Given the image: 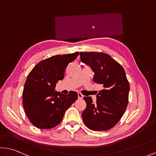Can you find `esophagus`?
Here are the masks:
<instances>
[{
  "label": "esophagus",
  "mask_w": 156,
  "mask_h": 156,
  "mask_svg": "<svg viewBox=\"0 0 156 156\" xmlns=\"http://www.w3.org/2000/svg\"><path fill=\"white\" fill-rule=\"evenodd\" d=\"M83 95L81 93H78V99H82V98H83Z\"/></svg>",
  "instance_id": "1"
}]
</instances>
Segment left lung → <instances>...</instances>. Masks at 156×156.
I'll return each instance as SVG.
<instances>
[{"label": "left lung", "mask_w": 156, "mask_h": 156, "mask_svg": "<svg viewBox=\"0 0 156 156\" xmlns=\"http://www.w3.org/2000/svg\"><path fill=\"white\" fill-rule=\"evenodd\" d=\"M80 60L94 72V82L103 89L93 102L91 96H85L87 107L82 114L83 120L92 130H108L121 119L128 103L130 85L124 69L110 55L98 52H80Z\"/></svg>", "instance_id": "left-lung-1"}]
</instances>
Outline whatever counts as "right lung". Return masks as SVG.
I'll use <instances>...</instances> for the list:
<instances>
[{
  "instance_id": "right-lung-1",
  "label": "right lung",
  "mask_w": 156,
  "mask_h": 156,
  "mask_svg": "<svg viewBox=\"0 0 156 156\" xmlns=\"http://www.w3.org/2000/svg\"><path fill=\"white\" fill-rule=\"evenodd\" d=\"M79 55L74 53L52 56L39 62L28 74L23 91V104L27 117L41 129L55 127L66 110L77 100L73 91L62 94L55 90L56 83L65 76L66 66Z\"/></svg>"
}]
</instances>
